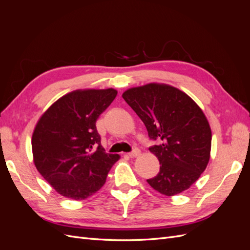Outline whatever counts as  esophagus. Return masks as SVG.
Here are the masks:
<instances>
[{
    "label": "esophagus",
    "mask_w": 250,
    "mask_h": 250,
    "mask_svg": "<svg viewBox=\"0 0 250 250\" xmlns=\"http://www.w3.org/2000/svg\"><path fill=\"white\" fill-rule=\"evenodd\" d=\"M141 154V150L139 148H134L130 153H128V155H129L130 157H137Z\"/></svg>",
    "instance_id": "34e87169"
}]
</instances>
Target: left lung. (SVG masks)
Here are the masks:
<instances>
[{
    "label": "left lung",
    "mask_w": 250,
    "mask_h": 250,
    "mask_svg": "<svg viewBox=\"0 0 250 250\" xmlns=\"http://www.w3.org/2000/svg\"><path fill=\"white\" fill-rule=\"evenodd\" d=\"M126 103L145 124L160 172L147 179L154 190L173 196L188 190L209 161L211 131L201 108L178 88L149 83L127 89Z\"/></svg>",
    "instance_id": "1"
}]
</instances>
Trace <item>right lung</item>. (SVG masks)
I'll use <instances>...</instances> for the list:
<instances>
[{"mask_svg": "<svg viewBox=\"0 0 250 250\" xmlns=\"http://www.w3.org/2000/svg\"><path fill=\"white\" fill-rule=\"evenodd\" d=\"M117 94L113 88L75 90L52 104L35 126V167L66 198L83 200L97 193L120 158L105 152L96 127Z\"/></svg>", "mask_w": 250, "mask_h": 250, "instance_id": "obj_1", "label": "right lung"}]
</instances>
